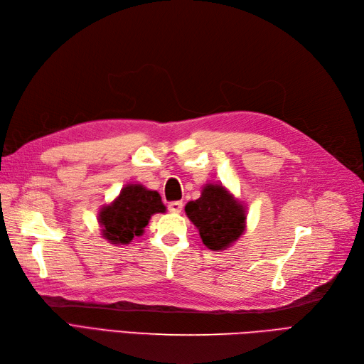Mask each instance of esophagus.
<instances>
[{"label": "esophagus", "instance_id": "obj_1", "mask_svg": "<svg viewBox=\"0 0 364 364\" xmlns=\"http://www.w3.org/2000/svg\"><path fill=\"white\" fill-rule=\"evenodd\" d=\"M181 210H183V203L181 201H173V203L169 204V212L171 213L178 215V213H181Z\"/></svg>", "mask_w": 364, "mask_h": 364}]
</instances>
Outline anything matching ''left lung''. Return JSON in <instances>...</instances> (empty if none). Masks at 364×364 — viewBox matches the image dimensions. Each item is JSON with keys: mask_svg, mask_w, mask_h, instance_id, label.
Segmentation results:
<instances>
[{"mask_svg": "<svg viewBox=\"0 0 364 364\" xmlns=\"http://www.w3.org/2000/svg\"><path fill=\"white\" fill-rule=\"evenodd\" d=\"M184 210L210 251H227L246 231L248 207L222 183H205Z\"/></svg>", "mask_w": 364, "mask_h": 364, "instance_id": "obj_1", "label": "left lung"}]
</instances>
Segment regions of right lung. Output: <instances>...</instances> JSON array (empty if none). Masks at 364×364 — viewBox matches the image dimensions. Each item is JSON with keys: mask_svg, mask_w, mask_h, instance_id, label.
Instances as JSON below:
<instances>
[{"mask_svg": "<svg viewBox=\"0 0 364 364\" xmlns=\"http://www.w3.org/2000/svg\"><path fill=\"white\" fill-rule=\"evenodd\" d=\"M156 213H166L160 193L140 183H128L113 201L100 207L97 219L102 239L119 246L142 236Z\"/></svg>", "mask_w": 364, "mask_h": 364, "instance_id": "right-lung-1", "label": "right lung"}]
</instances>
